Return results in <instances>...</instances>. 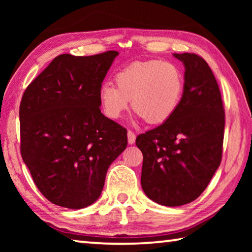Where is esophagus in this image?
I'll use <instances>...</instances> for the list:
<instances>
[{"mask_svg":"<svg viewBox=\"0 0 252 252\" xmlns=\"http://www.w3.org/2000/svg\"><path fill=\"white\" fill-rule=\"evenodd\" d=\"M127 142L129 144H133L135 142V133L133 131H127Z\"/></svg>","mask_w":252,"mask_h":252,"instance_id":"1","label":"esophagus"}]
</instances>
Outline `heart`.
<instances>
[{
  "label": "heart",
  "mask_w": 252,
  "mask_h": 252,
  "mask_svg": "<svg viewBox=\"0 0 252 252\" xmlns=\"http://www.w3.org/2000/svg\"><path fill=\"white\" fill-rule=\"evenodd\" d=\"M117 85L104 82L99 91L100 103L110 119H119L132 106L151 125H160L171 118L180 104L185 79L180 69L160 60L138 61L116 74Z\"/></svg>",
  "instance_id": "b5f03b06"
}]
</instances>
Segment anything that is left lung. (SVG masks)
I'll return each instance as SVG.
<instances>
[{
	"label": "left lung",
	"mask_w": 252,
	"mask_h": 252,
	"mask_svg": "<svg viewBox=\"0 0 252 252\" xmlns=\"http://www.w3.org/2000/svg\"><path fill=\"white\" fill-rule=\"evenodd\" d=\"M185 65V90L169 120L136 136L143 155L141 186L153 201L178 207L197 199L222 158L224 109L210 66L193 53L173 54Z\"/></svg>",
	"instance_id": "1"
}]
</instances>
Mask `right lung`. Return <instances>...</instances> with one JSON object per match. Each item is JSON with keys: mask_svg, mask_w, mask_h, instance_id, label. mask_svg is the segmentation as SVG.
<instances>
[{"mask_svg": "<svg viewBox=\"0 0 252 252\" xmlns=\"http://www.w3.org/2000/svg\"><path fill=\"white\" fill-rule=\"evenodd\" d=\"M118 54L59 55L23 93L21 156L40 192L57 206L95 202L110 164L126 148V129L100 110V88Z\"/></svg>", "mask_w": 252, "mask_h": 252, "instance_id": "right-lung-1", "label": "right lung"}]
</instances>
